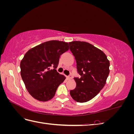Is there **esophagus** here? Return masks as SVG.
Returning <instances> with one entry per match:
<instances>
[{
    "mask_svg": "<svg viewBox=\"0 0 134 134\" xmlns=\"http://www.w3.org/2000/svg\"><path fill=\"white\" fill-rule=\"evenodd\" d=\"M72 78V76L71 75H70L69 76H68L67 77V79L68 80H70V79H71Z\"/></svg>",
    "mask_w": 134,
    "mask_h": 134,
    "instance_id": "34e87169",
    "label": "esophagus"
}]
</instances>
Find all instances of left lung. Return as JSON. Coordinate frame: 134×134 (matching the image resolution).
<instances>
[{
	"mask_svg": "<svg viewBox=\"0 0 134 134\" xmlns=\"http://www.w3.org/2000/svg\"><path fill=\"white\" fill-rule=\"evenodd\" d=\"M69 44L81 76L74 78L76 86L70 94L76 102H86L98 94L106 84L109 62L102 50L90 43L75 41Z\"/></svg>",
	"mask_w": 134,
	"mask_h": 134,
	"instance_id": "8db88e82",
	"label": "left lung"
}]
</instances>
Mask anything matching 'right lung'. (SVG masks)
I'll use <instances>...</instances> for the list:
<instances>
[{"instance_id": "obj_1", "label": "right lung", "mask_w": 134, "mask_h": 134, "mask_svg": "<svg viewBox=\"0 0 134 134\" xmlns=\"http://www.w3.org/2000/svg\"><path fill=\"white\" fill-rule=\"evenodd\" d=\"M68 43L52 40L28 50L20 64L21 75L27 91L36 99L46 102L54 97L65 76L56 71L61 55Z\"/></svg>"}]
</instances>
